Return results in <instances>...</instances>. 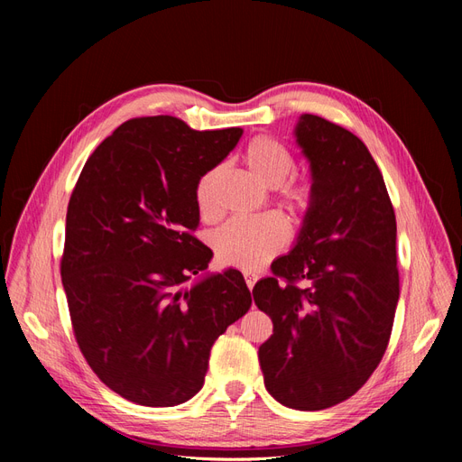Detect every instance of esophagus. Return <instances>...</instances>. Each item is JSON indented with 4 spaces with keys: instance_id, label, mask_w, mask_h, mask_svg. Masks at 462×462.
Masks as SVG:
<instances>
[{
    "instance_id": "34e87169",
    "label": "esophagus",
    "mask_w": 462,
    "mask_h": 462,
    "mask_svg": "<svg viewBox=\"0 0 462 462\" xmlns=\"http://www.w3.org/2000/svg\"><path fill=\"white\" fill-rule=\"evenodd\" d=\"M245 282H246V287L253 291V287L256 285V282H258V275H254V273H245Z\"/></svg>"
}]
</instances>
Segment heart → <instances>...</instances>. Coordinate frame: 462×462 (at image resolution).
Instances as JSON below:
<instances>
[{
  "label": "heart",
  "instance_id": "b5f03b06",
  "mask_svg": "<svg viewBox=\"0 0 462 462\" xmlns=\"http://www.w3.org/2000/svg\"><path fill=\"white\" fill-rule=\"evenodd\" d=\"M243 162L258 183L273 189V200L292 223H302L316 204V187L309 175L291 173L295 167L292 152L272 134L250 138ZM221 171L209 170L194 187V204L202 219L219 214L217 187ZM289 239L287 226L275 214L254 219H233L214 235V253L219 263L253 272L282 253Z\"/></svg>",
  "mask_w": 462,
  "mask_h": 462
}]
</instances>
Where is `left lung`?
<instances>
[{"label": "left lung", "mask_w": 462, "mask_h": 462, "mask_svg": "<svg viewBox=\"0 0 462 462\" xmlns=\"http://www.w3.org/2000/svg\"><path fill=\"white\" fill-rule=\"evenodd\" d=\"M297 141L310 160L316 204L295 248L253 289L273 321L258 358L273 399L321 411L353 397L385 355L399 302L397 221L358 136L306 114Z\"/></svg>", "instance_id": "1"}]
</instances>
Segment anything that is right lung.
<instances>
[{
    "label": "right lung",
    "instance_id": "1",
    "mask_svg": "<svg viewBox=\"0 0 462 462\" xmlns=\"http://www.w3.org/2000/svg\"><path fill=\"white\" fill-rule=\"evenodd\" d=\"M241 134L134 117L82 167L67 206L61 282L82 356L123 399L175 407L197 395L212 345L250 309L236 270L187 285L212 260L194 236V187Z\"/></svg>",
    "mask_w": 462,
    "mask_h": 462
}]
</instances>
